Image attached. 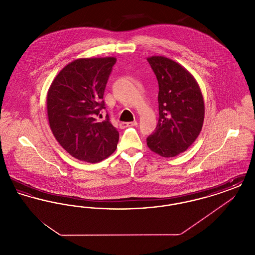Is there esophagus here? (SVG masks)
<instances>
[{
  "label": "esophagus",
  "mask_w": 255,
  "mask_h": 255,
  "mask_svg": "<svg viewBox=\"0 0 255 255\" xmlns=\"http://www.w3.org/2000/svg\"><path fill=\"white\" fill-rule=\"evenodd\" d=\"M137 124V122H122L121 123V128L122 129H124V128H126V127H130V126H135Z\"/></svg>",
  "instance_id": "esophagus-1"
}]
</instances>
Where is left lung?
I'll list each match as a JSON object with an SVG mask.
<instances>
[{"label": "left lung", "mask_w": 255, "mask_h": 255, "mask_svg": "<svg viewBox=\"0 0 255 255\" xmlns=\"http://www.w3.org/2000/svg\"><path fill=\"white\" fill-rule=\"evenodd\" d=\"M158 83V122L146 141L164 158L186 151L201 133L205 104L200 87L191 73L163 56L147 58Z\"/></svg>", "instance_id": "left-lung-1"}]
</instances>
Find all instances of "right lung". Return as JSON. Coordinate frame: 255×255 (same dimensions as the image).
Instances as JSON below:
<instances>
[{
  "instance_id": "right-lung-1",
  "label": "right lung",
  "mask_w": 255,
  "mask_h": 255,
  "mask_svg": "<svg viewBox=\"0 0 255 255\" xmlns=\"http://www.w3.org/2000/svg\"><path fill=\"white\" fill-rule=\"evenodd\" d=\"M117 59L83 58L68 64L49 87L47 108L49 126L56 140L71 156L95 163L117 149L120 133L110 122H101L106 109V84Z\"/></svg>"
}]
</instances>
